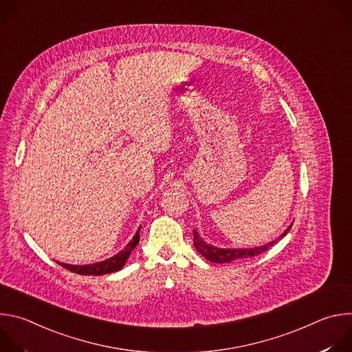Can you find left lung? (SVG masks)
Segmentation results:
<instances>
[{
	"label": "left lung",
	"mask_w": 352,
	"mask_h": 352,
	"mask_svg": "<svg viewBox=\"0 0 352 352\" xmlns=\"http://www.w3.org/2000/svg\"><path fill=\"white\" fill-rule=\"evenodd\" d=\"M291 226L277 239H274L269 243L261 245V246H255V248H219V246L208 243L204 238H200V235L196 230H193V245H195L197 252L204 258H206L208 261H210L213 263H230L236 259L252 258V256L266 252L269 248H272L277 241H280L281 238H284L287 235V232L291 230Z\"/></svg>",
	"instance_id": "obj_1"
}]
</instances>
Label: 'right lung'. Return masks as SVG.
Wrapping results in <instances>:
<instances>
[{
	"instance_id": "1",
	"label": "right lung",
	"mask_w": 352,
	"mask_h": 352,
	"mask_svg": "<svg viewBox=\"0 0 352 352\" xmlns=\"http://www.w3.org/2000/svg\"><path fill=\"white\" fill-rule=\"evenodd\" d=\"M139 231H140V227L138 228L135 236L128 242V245L122 250H120L117 255H114L106 261L91 263V265H68V263H61V262H57V263L72 273L83 274V276H103V274L118 272L125 266L129 255L132 254V250L138 245Z\"/></svg>"
}]
</instances>
